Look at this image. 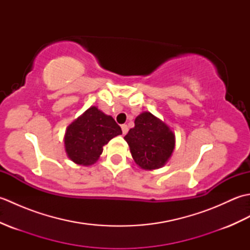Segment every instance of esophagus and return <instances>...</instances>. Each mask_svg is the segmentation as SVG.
Instances as JSON below:
<instances>
[{"mask_svg":"<svg viewBox=\"0 0 250 250\" xmlns=\"http://www.w3.org/2000/svg\"><path fill=\"white\" fill-rule=\"evenodd\" d=\"M121 130H122V133L126 134V133H128V131H129L128 125H121Z\"/></svg>","mask_w":250,"mask_h":250,"instance_id":"34e87169","label":"esophagus"}]
</instances>
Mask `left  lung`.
Here are the masks:
<instances>
[{
    "label": "left lung",
    "mask_w": 250,
    "mask_h": 250,
    "mask_svg": "<svg viewBox=\"0 0 250 250\" xmlns=\"http://www.w3.org/2000/svg\"><path fill=\"white\" fill-rule=\"evenodd\" d=\"M134 124V128L125 136L132 158L143 169L162 167L175 148L174 132L149 111L137 116Z\"/></svg>",
    "instance_id": "obj_1"
}]
</instances>
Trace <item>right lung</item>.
<instances>
[{
    "mask_svg": "<svg viewBox=\"0 0 250 250\" xmlns=\"http://www.w3.org/2000/svg\"><path fill=\"white\" fill-rule=\"evenodd\" d=\"M120 134L121 128L113 117L105 115L97 106H91L66 128L65 152L76 164L91 166L103 152V146Z\"/></svg>",
    "mask_w": 250,
    "mask_h": 250,
    "instance_id": "add662e5",
    "label": "right lung"
}]
</instances>
